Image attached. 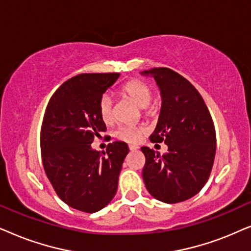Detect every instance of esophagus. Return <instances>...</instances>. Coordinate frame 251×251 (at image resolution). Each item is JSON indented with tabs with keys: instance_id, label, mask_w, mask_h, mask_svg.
<instances>
[{
	"instance_id": "1",
	"label": "esophagus",
	"mask_w": 251,
	"mask_h": 251,
	"mask_svg": "<svg viewBox=\"0 0 251 251\" xmlns=\"http://www.w3.org/2000/svg\"><path fill=\"white\" fill-rule=\"evenodd\" d=\"M128 148H129V150H131V151H135V150L139 149V147L135 146V145H129Z\"/></svg>"
}]
</instances>
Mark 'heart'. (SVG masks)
Returning a JSON list of instances; mask_svg holds the SVG:
<instances>
[{
	"instance_id": "obj_1",
	"label": "heart",
	"mask_w": 251,
	"mask_h": 251,
	"mask_svg": "<svg viewBox=\"0 0 251 251\" xmlns=\"http://www.w3.org/2000/svg\"><path fill=\"white\" fill-rule=\"evenodd\" d=\"M122 91L125 95L131 98L136 104L143 109L145 113L152 111L150 102L152 100V89L148 83L139 79H132L122 87ZM99 115L105 124H111L115 120V111H113V101L109 94H103L99 101ZM147 129L145 126L140 125H122L116 128L115 138L127 143H136L146 134Z\"/></svg>"
}]
</instances>
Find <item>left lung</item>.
I'll list each match as a JSON object with an SVG mask.
<instances>
[{
    "instance_id": "8db88e82",
    "label": "left lung",
    "mask_w": 251,
    "mask_h": 251,
    "mask_svg": "<svg viewBox=\"0 0 251 251\" xmlns=\"http://www.w3.org/2000/svg\"><path fill=\"white\" fill-rule=\"evenodd\" d=\"M142 75L155 78L162 109L151 142H165L159 156L142 147L146 164L142 176L148 192L159 201L179 203L196 195L208 181L216 155V131L211 115L198 89L168 68H152Z\"/></svg>"
}]
</instances>
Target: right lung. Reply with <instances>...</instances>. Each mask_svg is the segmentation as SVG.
<instances>
[{
  "instance_id": "add662e5",
  "label": "right lung",
  "mask_w": 251,
  "mask_h": 251,
  "mask_svg": "<svg viewBox=\"0 0 251 251\" xmlns=\"http://www.w3.org/2000/svg\"><path fill=\"white\" fill-rule=\"evenodd\" d=\"M119 73H82L53 93L43 116L40 146L43 169L63 202L93 213L116 195L118 176L128 153L125 142L109 143L105 151L92 149L106 126L99 101Z\"/></svg>"
}]
</instances>
